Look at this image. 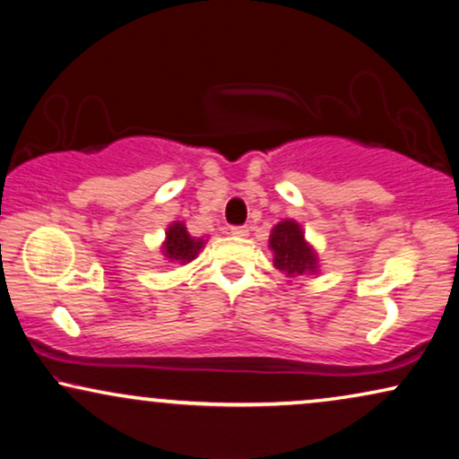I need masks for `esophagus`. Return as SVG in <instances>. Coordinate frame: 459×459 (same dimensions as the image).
<instances>
[{
    "label": "esophagus",
    "mask_w": 459,
    "mask_h": 459,
    "mask_svg": "<svg viewBox=\"0 0 459 459\" xmlns=\"http://www.w3.org/2000/svg\"><path fill=\"white\" fill-rule=\"evenodd\" d=\"M230 235L247 237L249 235V229H247V226H233V229H230Z\"/></svg>",
    "instance_id": "34e87169"
}]
</instances>
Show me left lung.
I'll return each mask as SVG.
<instances>
[{"label":"left lung","mask_w":459,"mask_h":459,"mask_svg":"<svg viewBox=\"0 0 459 459\" xmlns=\"http://www.w3.org/2000/svg\"><path fill=\"white\" fill-rule=\"evenodd\" d=\"M268 249L273 254V264L287 279L302 277V274H319V254L313 243L307 241L304 229L296 220L285 218L273 226Z\"/></svg>","instance_id":"obj_1"}]
</instances>
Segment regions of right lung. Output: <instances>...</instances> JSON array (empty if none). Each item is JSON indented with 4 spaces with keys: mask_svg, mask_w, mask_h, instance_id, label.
Listing matches in <instances>:
<instances>
[{
    "mask_svg": "<svg viewBox=\"0 0 459 459\" xmlns=\"http://www.w3.org/2000/svg\"><path fill=\"white\" fill-rule=\"evenodd\" d=\"M204 237H193L186 230V224L180 220H174L168 226L166 239L161 243V254L163 258L169 262H178V264H188L197 258L201 249L205 247Z\"/></svg>",
    "mask_w": 459,
    "mask_h": 459,
    "instance_id": "obj_1",
    "label": "right lung"
}]
</instances>
